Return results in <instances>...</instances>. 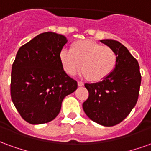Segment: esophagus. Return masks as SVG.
Wrapping results in <instances>:
<instances>
[{
  "label": "esophagus",
  "instance_id": "34e87169",
  "mask_svg": "<svg viewBox=\"0 0 151 151\" xmlns=\"http://www.w3.org/2000/svg\"><path fill=\"white\" fill-rule=\"evenodd\" d=\"M78 86H84V83L82 82H78Z\"/></svg>",
  "mask_w": 151,
  "mask_h": 151
}]
</instances>
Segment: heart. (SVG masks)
<instances>
[{
    "label": "heart",
    "instance_id": "b5f03b06",
    "mask_svg": "<svg viewBox=\"0 0 151 151\" xmlns=\"http://www.w3.org/2000/svg\"><path fill=\"white\" fill-rule=\"evenodd\" d=\"M59 58L64 70L69 75L75 74L82 64V75L91 82H99L108 77L117 62L115 50L92 40L76 41L70 50L60 51Z\"/></svg>",
    "mask_w": 151,
    "mask_h": 151
}]
</instances>
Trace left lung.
<instances>
[{
  "label": "left lung",
  "mask_w": 151,
  "mask_h": 151,
  "mask_svg": "<svg viewBox=\"0 0 151 151\" xmlns=\"http://www.w3.org/2000/svg\"><path fill=\"white\" fill-rule=\"evenodd\" d=\"M100 41L116 52V65L101 82L86 83L89 96L82 108L91 120L110 127L124 120L135 107L142 76L137 60L123 44L113 40Z\"/></svg>",
  "instance_id": "1"
}]
</instances>
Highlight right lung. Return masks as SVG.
<instances>
[{"instance_id":"1","label":"right lung","mask_w":151,"mask_h":151,"mask_svg":"<svg viewBox=\"0 0 151 151\" xmlns=\"http://www.w3.org/2000/svg\"><path fill=\"white\" fill-rule=\"evenodd\" d=\"M67 43L62 35L44 32L19 48L12 65V101L23 120L47 123L59 114L66 95L78 88L67 75L59 55Z\"/></svg>"}]
</instances>
